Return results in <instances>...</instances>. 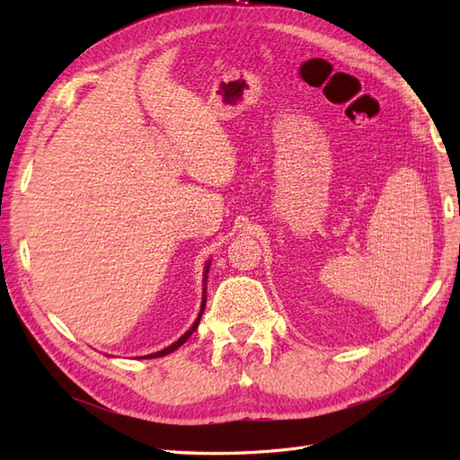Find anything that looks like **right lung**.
Listing matches in <instances>:
<instances>
[{
    "mask_svg": "<svg viewBox=\"0 0 460 460\" xmlns=\"http://www.w3.org/2000/svg\"><path fill=\"white\" fill-rule=\"evenodd\" d=\"M208 267H211V261H208L207 264H205V272H203V282H207V272H208ZM207 291H205V288H203V301H201V311H199V314H198V318H196V323L191 324V328L184 333V336H180V340L178 341H174L172 345H169V347H164L163 351H157V353H151V355H147V358H157V357H164V355H169V353H172V351H176L180 345H184L186 343V340L191 336L193 332H196V328L199 326V320H201V314H203V309H205V303H207Z\"/></svg>",
    "mask_w": 460,
    "mask_h": 460,
    "instance_id": "obj_1",
    "label": "right lung"
}]
</instances>
